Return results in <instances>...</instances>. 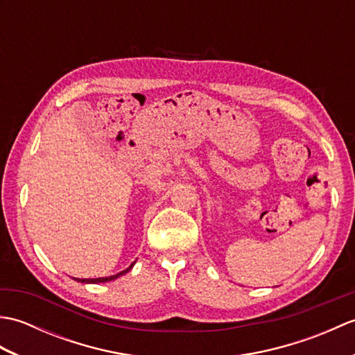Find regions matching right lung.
I'll list each match as a JSON object with an SVG mask.
<instances>
[{"instance_id": "obj_1", "label": "right lung", "mask_w": 355, "mask_h": 355, "mask_svg": "<svg viewBox=\"0 0 355 355\" xmlns=\"http://www.w3.org/2000/svg\"><path fill=\"white\" fill-rule=\"evenodd\" d=\"M132 266H134V262L131 263L130 267H128L126 270H123V271H120V273H117V275H114V276H108V277H94V279H76V281H79V282H87V284H101V282H108V281H112V279H117L119 276H122V275H125V273H128V271H130L131 268H132Z\"/></svg>"}]
</instances>
